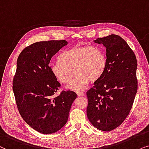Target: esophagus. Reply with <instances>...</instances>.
I'll return each instance as SVG.
<instances>
[{
	"label": "esophagus",
	"instance_id": "34e87169",
	"mask_svg": "<svg viewBox=\"0 0 149 149\" xmlns=\"http://www.w3.org/2000/svg\"><path fill=\"white\" fill-rule=\"evenodd\" d=\"M76 93H77V95H78V97L83 96V95H84V94H85L84 92H82V91H77Z\"/></svg>",
	"mask_w": 149,
	"mask_h": 149
}]
</instances>
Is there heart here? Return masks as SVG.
I'll use <instances>...</instances> for the list:
<instances>
[{
  "label": "heart",
  "instance_id": "heart-1",
  "mask_svg": "<svg viewBox=\"0 0 149 149\" xmlns=\"http://www.w3.org/2000/svg\"><path fill=\"white\" fill-rule=\"evenodd\" d=\"M58 62L52 63L49 69L53 76L62 84H68L73 76L76 77L68 85L72 91L86 88L90 82L102 78L106 69V58L100 48L90 45H76L63 52Z\"/></svg>",
  "mask_w": 149,
  "mask_h": 149
}]
</instances>
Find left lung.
<instances>
[{
	"mask_svg": "<svg viewBox=\"0 0 149 149\" xmlns=\"http://www.w3.org/2000/svg\"><path fill=\"white\" fill-rule=\"evenodd\" d=\"M95 43L106 48V69L86 92V114L95 127L112 131L123 123L132 108L138 90L137 60L127 43L116 35L98 38Z\"/></svg>",
	"mask_w": 149,
	"mask_h": 149,
	"instance_id": "1",
	"label": "left lung"
}]
</instances>
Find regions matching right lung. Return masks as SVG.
Listing matches in <instances>:
<instances>
[{
	"instance_id": "1",
	"label": "right lung",
	"mask_w": 149,
	"mask_h": 149,
	"mask_svg": "<svg viewBox=\"0 0 149 149\" xmlns=\"http://www.w3.org/2000/svg\"><path fill=\"white\" fill-rule=\"evenodd\" d=\"M67 45L65 40L39 41L25 47L17 60L13 91L19 114L37 132L51 134L68 120L76 93H55L61 84L49 69L52 57Z\"/></svg>"
}]
</instances>
